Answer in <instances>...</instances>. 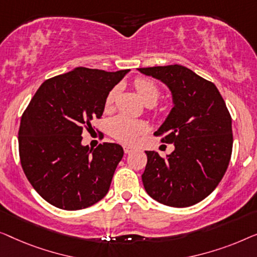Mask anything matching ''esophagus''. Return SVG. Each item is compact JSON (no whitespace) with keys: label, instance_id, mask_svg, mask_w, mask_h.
I'll use <instances>...</instances> for the list:
<instances>
[{"label":"esophagus","instance_id":"obj_1","mask_svg":"<svg viewBox=\"0 0 257 257\" xmlns=\"http://www.w3.org/2000/svg\"><path fill=\"white\" fill-rule=\"evenodd\" d=\"M123 150H124L125 154H130V153H132V151L135 150V148L130 147V146H123Z\"/></svg>","mask_w":257,"mask_h":257}]
</instances>
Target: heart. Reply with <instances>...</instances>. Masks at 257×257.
Masks as SVG:
<instances>
[{"label":"heart","instance_id":"heart-1","mask_svg":"<svg viewBox=\"0 0 257 257\" xmlns=\"http://www.w3.org/2000/svg\"><path fill=\"white\" fill-rule=\"evenodd\" d=\"M137 93L146 104H155L160 97V88L154 81L148 79H136L134 82ZM117 88H113L108 93L104 101L107 109L113 106ZM108 132L115 140L124 144H135L140 137L148 132V124L143 120H137L124 114H118L108 122Z\"/></svg>","mask_w":257,"mask_h":257}]
</instances>
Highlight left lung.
Returning a JSON list of instances; mask_svg holds the SVG:
<instances>
[{"mask_svg": "<svg viewBox=\"0 0 257 257\" xmlns=\"http://www.w3.org/2000/svg\"><path fill=\"white\" fill-rule=\"evenodd\" d=\"M163 82L173 107L155 134L175 150L166 157L146 151L142 175L147 193L171 207H189L209 196L228 168L232 117L216 86L182 65L137 68Z\"/></svg>", "mask_w": 257, "mask_h": 257, "instance_id": "8db88e82", "label": "left lung"}]
</instances>
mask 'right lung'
<instances>
[{"label": "right lung", "mask_w": 257, "mask_h": 257, "mask_svg": "<svg viewBox=\"0 0 257 257\" xmlns=\"http://www.w3.org/2000/svg\"><path fill=\"white\" fill-rule=\"evenodd\" d=\"M130 70L75 67L41 85L22 115L21 164L37 193L66 211L89 207L108 193L123 157L116 143L82 146L84 128L100 118L104 101Z\"/></svg>", "instance_id": "right-lung-1"}]
</instances>
